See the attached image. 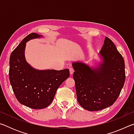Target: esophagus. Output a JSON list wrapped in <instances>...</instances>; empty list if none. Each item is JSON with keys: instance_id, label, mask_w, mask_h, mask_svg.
I'll list each match as a JSON object with an SVG mask.
<instances>
[{"instance_id": "esophagus-1", "label": "esophagus", "mask_w": 134, "mask_h": 134, "mask_svg": "<svg viewBox=\"0 0 134 134\" xmlns=\"http://www.w3.org/2000/svg\"><path fill=\"white\" fill-rule=\"evenodd\" d=\"M69 70H70V75H72V74H73L74 71V69H72V68H70V69H69Z\"/></svg>"}]
</instances>
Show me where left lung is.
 Instances as JSON below:
<instances>
[{
    "label": "left lung",
    "mask_w": 134,
    "mask_h": 134,
    "mask_svg": "<svg viewBox=\"0 0 134 134\" xmlns=\"http://www.w3.org/2000/svg\"><path fill=\"white\" fill-rule=\"evenodd\" d=\"M102 62L96 67L72 63L77 98L81 107L97 111L112 105L125 81L124 58L112 40L105 37L99 53Z\"/></svg>",
    "instance_id": "obj_1"
}]
</instances>
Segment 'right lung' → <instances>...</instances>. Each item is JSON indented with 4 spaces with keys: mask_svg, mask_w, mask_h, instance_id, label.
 Wrapping results in <instances>:
<instances>
[{
    "mask_svg": "<svg viewBox=\"0 0 134 134\" xmlns=\"http://www.w3.org/2000/svg\"><path fill=\"white\" fill-rule=\"evenodd\" d=\"M42 37L36 33L26 36L12 51L9 59V74L13 93L19 103L34 109L50 105L58 88L70 76L68 69L40 70L26 62V43Z\"/></svg>",
    "mask_w": 134,
    "mask_h": 134,
    "instance_id": "1",
    "label": "right lung"
}]
</instances>
